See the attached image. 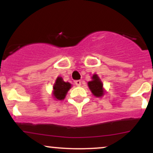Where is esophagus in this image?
<instances>
[{"instance_id":"esophagus-1","label":"esophagus","mask_w":153,"mask_h":153,"mask_svg":"<svg viewBox=\"0 0 153 153\" xmlns=\"http://www.w3.org/2000/svg\"><path fill=\"white\" fill-rule=\"evenodd\" d=\"M75 85H78V86H79V85H81V80H75Z\"/></svg>"}]
</instances>
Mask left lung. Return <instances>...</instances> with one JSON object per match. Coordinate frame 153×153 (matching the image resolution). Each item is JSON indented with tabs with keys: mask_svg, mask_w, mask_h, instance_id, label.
<instances>
[{
	"mask_svg": "<svg viewBox=\"0 0 153 153\" xmlns=\"http://www.w3.org/2000/svg\"><path fill=\"white\" fill-rule=\"evenodd\" d=\"M92 79L93 80L88 82L89 88L94 96H96V97H101L103 94L102 82L97 75H93Z\"/></svg>",
	"mask_w": 153,
	"mask_h": 153,
	"instance_id": "8db88e82",
	"label": "left lung"
}]
</instances>
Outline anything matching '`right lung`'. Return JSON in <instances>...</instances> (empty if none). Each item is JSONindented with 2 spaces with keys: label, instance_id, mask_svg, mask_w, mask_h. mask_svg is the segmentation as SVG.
Instances as JSON below:
<instances>
[{
  "label": "right lung",
  "instance_id": "1",
  "mask_svg": "<svg viewBox=\"0 0 153 153\" xmlns=\"http://www.w3.org/2000/svg\"><path fill=\"white\" fill-rule=\"evenodd\" d=\"M71 88V84L68 82H65L62 78H58L56 80L54 85V96L58 100H62L65 97L66 94Z\"/></svg>",
  "mask_w": 153,
  "mask_h": 153
}]
</instances>
